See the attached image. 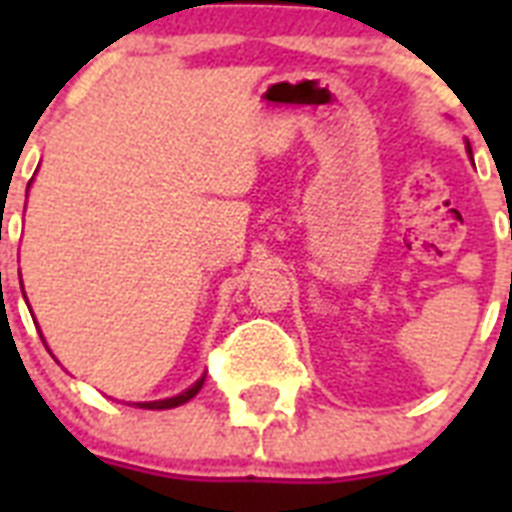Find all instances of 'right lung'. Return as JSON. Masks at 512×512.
Returning <instances> with one entry per match:
<instances>
[{
  "instance_id": "add662e5",
  "label": "right lung",
  "mask_w": 512,
  "mask_h": 512,
  "mask_svg": "<svg viewBox=\"0 0 512 512\" xmlns=\"http://www.w3.org/2000/svg\"><path fill=\"white\" fill-rule=\"evenodd\" d=\"M201 385H204V377H201V380H196V385H191V388L185 390V393H180V396L164 398V401H146V404H138V406L140 409H172V406H180V404H185V401H191V398L201 390Z\"/></svg>"
}]
</instances>
